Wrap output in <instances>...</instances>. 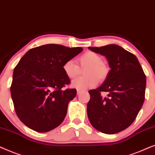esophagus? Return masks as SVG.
<instances>
[{
    "instance_id": "esophagus-1",
    "label": "esophagus",
    "mask_w": 155,
    "mask_h": 155,
    "mask_svg": "<svg viewBox=\"0 0 155 155\" xmlns=\"http://www.w3.org/2000/svg\"><path fill=\"white\" fill-rule=\"evenodd\" d=\"M81 90H80V89H77V94L79 95V94H81Z\"/></svg>"
}]
</instances>
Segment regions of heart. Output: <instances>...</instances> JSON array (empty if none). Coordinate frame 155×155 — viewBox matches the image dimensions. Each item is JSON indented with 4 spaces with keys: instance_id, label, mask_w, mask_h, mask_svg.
<instances>
[{
    "instance_id": "heart-1",
    "label": "heart",
    "mask_w": 155,
    "mask_h": 155,
    "mask_svg": "<svg viewBox=\"0 0 155 155\" xmlns=\"http://www.w3.org/2000/svg\"><path fill=\"white\" fill-rule=\"evenodd\" d=\"M80 67H87L84 71L85 76L74 80L71 86L77 89L84 90L93 88L98 84V80L104 81L108 77L109 67L103 62L102 57L96 52L87 51L78 59ZM73 60H68L63 64V71L69 79H74L81 73V69Z\"/></svg>"
}]
</instances>
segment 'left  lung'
I'll use <instances>...</instances> for the list:
<instances>
[{
    "instance_id": "obj_1",
    "label": "left lung",
    "mask_w": 155,
    "mask_h": 155,
    "mask_svg": "<svg viewBox=\"0 0 155 155\" xmlns=\"http://www.w3.org/2000/svg\"><path fill=\"white\" fill-rule=\"evenodd\" d=\"M88 49L106 57L110 67L104 84L88 91V119L97 130L117 133L134 122L143 105L146 76L137 57L118 45ZM101 92H108V97L102 98Z\"/></svg>"
}]
</instances>
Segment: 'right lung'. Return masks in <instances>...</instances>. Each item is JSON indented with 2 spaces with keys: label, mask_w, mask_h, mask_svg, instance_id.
<instances>
[{
  "label": "right lung",
  "mask_w": 155,
  "mask_h": 155,
  "mask_svg": "<svg viewBox=\"0 0 155 155\" xmlns=\"http://www.w3.org/2000/svg\"><path fill=\"white\" fill-rule=\"evenodd\" d=\"M83 51L81 47L45 45L25 54L13 71L10 93L18 117L29 128L46 133L64 120L68 104L76 95L63 64Z\"/></svg>",
  "instance_id": "add662e5"
}]
</instances>
